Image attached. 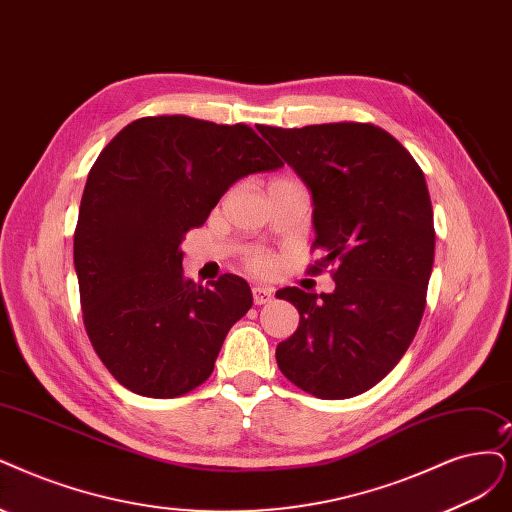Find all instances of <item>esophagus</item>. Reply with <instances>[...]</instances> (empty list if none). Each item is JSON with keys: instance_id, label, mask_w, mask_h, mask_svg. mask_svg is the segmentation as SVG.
Returning <instances> with one entry per match:
<instances>
[{"instance_id": "34e87169", "label": "esophagus", "mask_w": 512, "mask_h": 512, "mask_svg": "<svg viewBox=\"0 0 512 512\" xmlns=\"http://www.w3.org/2000/svg\"><path fill=\"white\" fill-rule=\"evenodd\" d=\"M274 299V291L270 287H253V301L255 306H263V304H270Z\"/></svg>"}]
</instances>
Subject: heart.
<instances>
[{
    "label": "heart",
    "mask_w": 512,
    "mask_h": 512,
    "mask_svg": "<svg viewBox=\"0 0 512 512\" xmlns=\"http://www.w3.org/2000/svg\"><path fill=\"white\" fill-rule=\"evenodd\" d=\"M251 268L259 274H268L272 270V261L268 257H263V255H255L251 259Z\"/></svg>",
    "instance_id": "b5f03b06"
}]
</instances>
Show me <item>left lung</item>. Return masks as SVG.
Instances as JSON below:
<instances>
[{
    "mask_svg": "<svg viewBox=\"0 0 512 512\" xmlns=\"http://www.w3.org/2000/svg\"><path fill=\"white\" fill-rule=\"evenodd\" d=\"M257 130L310 189L318 266H337L333 293H276L299 312L276 363L318 399H350L384 380L420 327L434 263L424 173L373 124Z\"/></svg>",
    "mask_w": 512,
    "mask_h": 512,
    "instance_id": "8db88e82",
    "label": "left lung"
}]
</instances>
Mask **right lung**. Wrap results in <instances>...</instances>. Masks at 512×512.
Wrapping results in <instances>:
<instances>
[{
  "label": "right lung",
  "instance_id": "right-lung-1",
  "mask_svg": "<svg viewBox=\"0 0 512 512\" xmlns=\"http://www.w3.org/2000/svg\"><path fill=\"white\" fill-rule=\"evenodd\" d=\"M280 166L246 124L187 116L135 120L101 151L86 179L73 263L90 344L124 388L173 399L213 373L253 295L234 274L211 287L185 278L181 240L238 179Z\"/></svg>",
  "mask_w": 512,
  "mask_h": 512
}]
</instances>
